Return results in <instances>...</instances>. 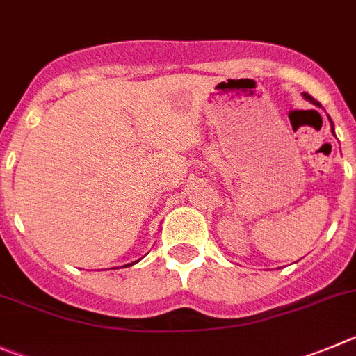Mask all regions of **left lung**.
Listing matches in <instances>:
<instances>
[{
    "label": "left lung",
    "instance_id": "8db88e82",
    "mask_svg": "<svg viewBox=\"0 0 356 356\" xmlns=\"http://www.w3.org/2000/svg\"><path fill=\"white\" fill-rule=\"evenodd\" d=\"M304 97H305V99H307V100H311V102L314 104V106H319V102H318V100H314V99H312V97L309 95V93H304Z\"/></svg>",
    "mask_w": 356,
    "mask_h": 356
}]
</instances>
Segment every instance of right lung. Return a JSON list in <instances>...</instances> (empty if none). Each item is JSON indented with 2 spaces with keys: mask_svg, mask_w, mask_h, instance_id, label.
Instances as JSON below:
<instances>
[{
  "mask_svg": "<svg viewBox=\"0 0 356 356\" xmlns=\"http://www.w3.org/2000/svg\"><path fill=\"white\" fill-rule=\"evenodd\" d=\"M132 265H134V263H132ZM127 266H129V265H127Z\"/></svg>",
  "mask_w": 356,
  "mask_h": 356,
  "instance_id": "obj_1",
  "label": "right lung"
}]
</instances>
